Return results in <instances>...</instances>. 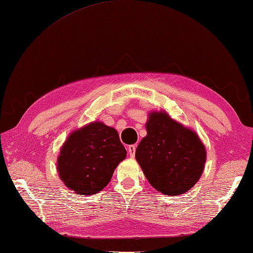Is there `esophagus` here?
<instances>
[{
	"instance_id": "obj_1",
	"label": "esophagus",
	"mask_w": 253,
	"mask_h": 253,
	"mask_svg": "<svg viewBox=\"0 0 253 253\" xmlns=\"http://www.w3.org/2000/svg\"><path fill=\"white\" fill-rule=\"evenodd\" d=\"M128 154H129V157L133 158L135 157V152H136V146L135 144H130V146H128Z\"/></svg>"
}]
</instances>
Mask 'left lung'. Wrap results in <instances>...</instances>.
Here are the masks:
<instances>
[{
	"label": "left lung",
	"instance_id": "1",
	"mask_svg": "<svg viewBox=\"0 0 253 253\" xmlns=\"http://www.w3.org/2000/svg\"><path fill=\"white\" fill-rule=\"evenodd\" d=\"M147 136L136 160L150 185L164 195L185 193L200 178L207 152L197 133L171 120L165 112H151Z\"/></svg>",
	"mask_w": 253,
	"mask_h": 253
}]
</instances>
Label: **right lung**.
<instances>
[{"mask_svg": "<svg viewBox=\"0 0 253 253\" xmlns=\"http://www.w3.org/2000/svg\"><path fill=\"white\" fill-rule=\"evenodd\" d=\"M126 154L114 128L90 123L73 131L63 144L57 158L58 175L71 190L94 195L109 184Z\"/></svg>", "mask_w": 253, "mask_h": 253, "instance_id": "obj_1", "label": "right lung"}]
</instances>
